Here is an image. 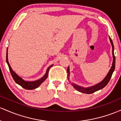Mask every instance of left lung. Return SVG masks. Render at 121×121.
Wrapping results in <instances>:
<instances>
[{"label": "left lung", "mask_w": 121, "mask_h": 121, "mask_svg": "<svg viewBox=\"0 0 121 121\" xmlns=\"http://www.w3.org/2000/svg\"><path fill=\"white\" fill-rule=\"evenodd\" d=\"M109 39H110V41L111 44H112V58H113V61H112V66L111 67L110 70H109L108 73L107 74V75L106 76V77L102 81H101V82L97 84V85H94L93 86H91V87H81L80 86H78V85L77 84L74 83H71L70 81H69V77H70V71H69V67H68L67 68V78L68 80L69 81V82L71 83V84L72 85V86L74 87V89H75L76 90L78 91L81 92V93H86V94H92L94 92L97 91L101 90V89H103V88L108 83V82L110 80L111 77H112V73H113L115 69V58L114 56V45H113V43H112V39L110 38V37L109 36Z\"/></svg>", "instance_id": "1"}]
</instances>
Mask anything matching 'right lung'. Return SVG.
Listing matches in <instances>:
<instances>
[{"mask_svg": "<svg viewBox=\"0 0 121 121\" xmlns=\"http://www.w3.org/2000/svg\"><path fill=\"white\" fill-rule=\"evenodd\" d=\"M6 62H7V63L8 66H9V71H10L12 77H13V80L15 81V82L17 83V84H18L19 85H20V86L22 87L23 88H24V89H27V90H33V89H36V88L38 87L41 85V83H42L46 79V78H47L50 68L53 66V65H51V66L48 67V69H47V71H46L45 75L43 76L42 78L39 79L37 80V81H26L23 79L21 77H20L19 76L17 75V74H16V73L13 71L12 68L11 67L10 65L9 64V60H8L7 50V54H6Z\"/></svg>", "mask_w": 121, "mask_h": 121, "instance_id": "obj_1", "label": "right lung"}]
</instances>
